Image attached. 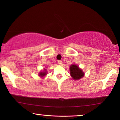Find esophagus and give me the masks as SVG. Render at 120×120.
I'll use <instances>...</instances> for the list:
<instances>
[{"instance_id": "34e87169", "label": "esophagus", "mask_w": 120, "mask_h": 120, "mask_svg": "<svg viewBox=\"0 0 120 120\" xmlns=\"http://www.w3.org/2000/svg\"><path fill=\"white\" fill-rule=\"evenodd\" d=\"M58 64H60V65H61L62 64V62L61 60H58Z\"/></svg>"}]
</instances>
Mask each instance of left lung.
Masks as SVG:
<instances>
[{
    "label": "left lung",
    "mask_w": 120,
    "mask_h": 120,
    "mask_svg": "<svg viewBox=\"0 0 120 120\" xmlns=\"http://www.w3.org/2000/svg\"><path fill=\"white\" fill-rule=\"evenodd\" d=\"M70 75L72 79L78 80L84 76V73L82 69L78 67L76 64H72L70 66Z\"/></svg>",
    "instance_id": "8db88e82"
}]
</instances>
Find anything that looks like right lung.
<instances>
[{
    "label": "right lung",
    "instance_id": "obj_1",
    "mask_svg": "<svg viewBox=\"0 0 120 120\" xmlns=\"http://www.w3.org/2000/svg\"><path fill=\"white\" fill-rule=\"evenodd\" d=\"M39 75L38 76H40V77H44L45 76V75H46V70L44 69V71H42V72H40L39 73Z\"/></svg>",
    "mask_w": 120,
    "mask_h": 120
}]
</instances>
